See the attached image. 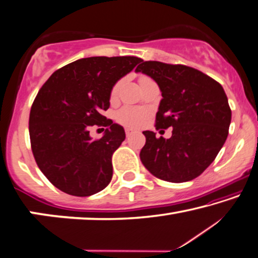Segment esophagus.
<instances>
[{"mask_svg":"<svg viewBox=\"0 0 258 258\" xmlns=\"http://www.w3.org/2000/svg\"><path fill=\"white\" fill-rule=\"evenodd\" d=\"M125 132H126V137H130L131 134L133 133V130H131V128H126V130H125Z\"/></svg>","mask_w":258,"mask_h":258,"instance_id":"obj_1","label":"esophagus"}]
</instances>
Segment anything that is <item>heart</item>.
<instances>
[{
  "label": "heart",
  "mask_w": 258,
  "mask_h": 258,
  "mask_svg": "<svg viewBox=\"0 0 258 258\" xmlns=\"http://www.w3.org/2000/svg\"><path fill=\"white\" fill-rule=\"evenodd\" d=\"M147 79L148 78H146V76H142L140 82ZM119 86H120L119 82L114 84L112 90H111V97H114L117 95ZM146 117H147V111L136 106H124L116 113L117 121L125 126H128V127H138V126H140L145 121Z\"/></svg>",
  "instance_id": "1"
}]
</instances>
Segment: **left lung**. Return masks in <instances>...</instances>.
<instances>
[{"instance_id": "left-lung-1", "label": "left lung", "mask_w": 258, "mask_h": 258, "mask_svg": "<svg viewBox=\"0 0 258 258\" xmlns=\"http://www.w3.org/2000/svg\"><path fill=\"white\" fill-rule=\"evenodd\" d=\"M162 92L156 128L172 127L169 139L142 132L140 160L155 177L172 183L198 177L213 162L228 136L232 111L220 83L183 64L142 61L136 69Z\"/></svg>"}]
</instances>
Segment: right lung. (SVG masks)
Here are the masks:
<instances>
[{"instance_id": "add662e5", "label": "right lung", "mask_w": 258, "mask_h": 258, "mask_svg": "<svg viewBox=\"0 0 258 258\" xmlns=\"http://www.w3.org/2000/svg\"><path fill=\"white\" fill-rule=\"evenodd\" d=\"M141 61L83 57L57 69L41 87L30 112L31 147L41 172L59 190L88 197L110 183L112 154L125 131L102 112L109 109L114 84ZM94 124L107 127L98 141L89 133Z\"/></svg>"}]
</instances>
